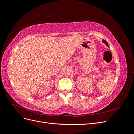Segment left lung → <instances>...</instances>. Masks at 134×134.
I'll return each mask as SVG.
<instances>
[{
    "label": "left lung",
    "mask_w": 134,
    "mask_h": 134,
    "mask_svg": "<svg viewBox=\"0 0 134 134\" xmlns=\"http://www.w3.org/2000/svg\"><path fill=\"white\" fill-rule=\"evenodd\" d=\"M103 42L105 44H106L107 46H108V47H109V46H108V43H107V42L106 41H105V40H103Z\"/></svg>",
    "instance_id": "obj_1"
}]
</instances>
